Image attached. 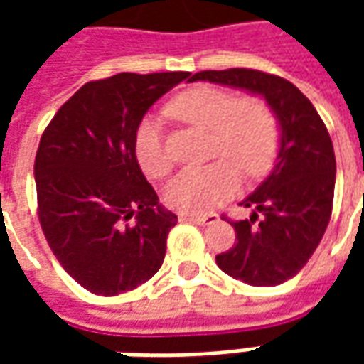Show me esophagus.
<instances>
[{"mask_svg":"<svg viewBox=\"0 0 364 364\" xmlns=\"http://www.w3.org/2000/svg\"><path fill=\"white\" fill-rule=\"evenodd\" d=\"M179 218L185 222H195V224H213V222L218 220V216L216 214H179Z\"/></svg>","mask_w":364,"mask_h":364,"instance_id":"34e87169","label":"esophagus"}]
</instances>
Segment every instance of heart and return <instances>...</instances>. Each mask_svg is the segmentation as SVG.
<instances>
[{"label":"heart","instance_id":"b5f03b06","mask_svg":"<svg viewBox=\"0 0 364 364\" xmlns=\"http://www.w3.org/2000/svg\"><path fill=\"white\" fill-rule=\"evenodd\" d=\"M169 112L213 132V154L222 156L210 166L185 167L164 191L167 206L185 214L208 213L240 187L237 169L250 177H261L271 169L279 154V122L261 99H242L228 90L198 85L183 91L169 103ZM136 159L150 177H164L171 158L164 142L161 124L142 120L136 130Z\"/></svg>","mask_w":364,"mask_h":364}]
</instances>
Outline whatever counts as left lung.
<instances>
[{"instance_id": "obj_1", "label": "left lung", "mask_w": 364, "mask_h": 364, "mask_svg": "<svg viewBox=\"0 0 364 364\" xmlns=\"http://www.w3.org/2000/svg\"><path fill=\"white\" fill-rule=\"evenodd\" d=\"M189 82H210L261 95L279 120L281 142L273 171L242 206L250 218L230 222L232 250L216 255L218 267L252 287H274L304 267L331 218L336 154L310 99L279 75L230 68L198 72Z\"/></svg>"}]
</instances>
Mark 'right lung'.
I'll list each match as a JSON object with an SVG mask.
<instances>
[{
    "label": "right lung",
    "instance_id": "right-lung-1",
    "mask_svg": "<svg viewBox=\"0 0 364 364\" xmlns=\"http://www.w3.org/2000/svg\"><path fill=\"white\" fill-rule=\"evenodd\" d=\"M189 75L117 74L85 83L43 132L38 220L60 265L93 294L134 290L164 263L177 216L146 181L134 140L151 105Z\"/></svg>",
    "mask_w": 364,
    "mask_h": 364
}]
</instances>
